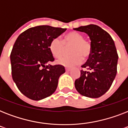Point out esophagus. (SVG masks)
I'll use <instances>...</instances> for the list:
<instances>
[{
    "mask_svg": "<svg viewBox=\"0 0 128 128\" xmlns=\"http://www.w3.org/2000/svg\"><path fill=\"white\" fill-rule=\"evenodd\" d=\"M70 70H71V68H66V72H70Z\"/></svg>",
    "mask_w": 128,
    "mask_h": 128,
    "instance_id": "obj_1",
    "label": "esophagus"
}]
</instances>
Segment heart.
<instances>
[{"mask_svg":"<svg viewBox=\"0 0 128 128\" xmlns=\"http://www.w3.org/2000/svg\"><path fill=\"white\" fill-rule=\"evenodd\" d=\"M72 45L70 48V55L62 57L57 63L66 67H72L80 64L83 58L86 59L92 54V44L85 40L84 36L76 32L66 33L61 40L58 38H54L50 42L49 49L55 58H60L64 54L65 46Z\"/></svg>","mask_w":128,"mask_h":128,"instance_id":"obj_1","label":"heart"}]
</instances>
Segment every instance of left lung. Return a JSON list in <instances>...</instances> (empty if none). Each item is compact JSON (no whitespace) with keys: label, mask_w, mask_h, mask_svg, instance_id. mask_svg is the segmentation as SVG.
<instances>
[{"label":"left lung","mask_w":128,"mask_h":128,"mask_svg":"<svg viewBox=\"0 0 128 128\" xmlns=\"http://www.w3.org/2000/svg\"><path fill=\"white\" fill-rule=\"evenodd\" d=\"M86 33L92 44V54L82 66L81 74L75 81L76 90L86 97L97 98L111 87L117 73L118 55L108 33L95 24L74 28Z\"/></svg>","instance_id":"8db88e82"}]
</instances>
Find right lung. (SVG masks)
I'll use <instances>...</instances> for the list:
<instances>
[{"label":"right lung","mask_w":128,"mask_h":128,"mask_svg":"<svg viewBox=\"0 0 128 128\" xmlns=\"http://www.w3.org/2000/svg\"><path fill=\"white\" fill-rule=\"evenodd\" d=\"M66 28L42 25L21 33L10 54L12 79L25 96L40 100L56 91L58 78L65 72L62 65H50L54 58L49 49L50 42Z\"/></svg>","instance_id":"add662e5"}]
</instances>
